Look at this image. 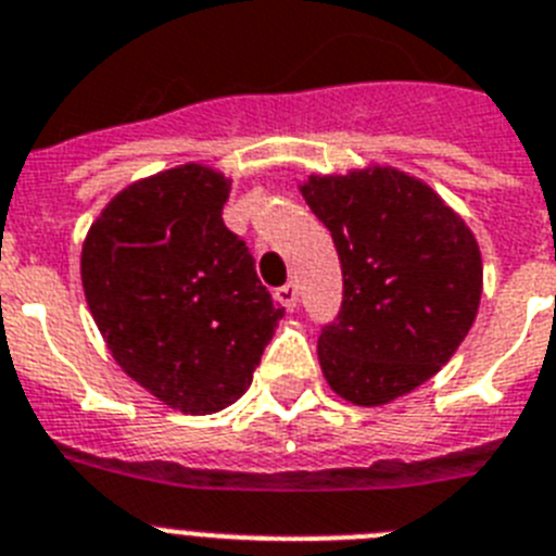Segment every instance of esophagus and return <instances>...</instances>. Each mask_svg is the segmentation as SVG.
<instances>
[{
	"instance_id": "esophagus-1",
	"label": "esophagus",
	"mask_w": 556,
	"mask_h": 556,
	"mask_svg": "<svg viewBox=\"0 0 556 556\" xmlns=\"http://www.w3.org/2000/svg\"><path fill=\"white\" fill-rule=\"evenodd\" d=\"M275 301L281 306H287V309H295L298 306V283L289 281L283 283V287L275 289Z\"/></svg>"
}]
</instances>
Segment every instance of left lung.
Masks as SVG:
<instances>
[{"mask_svg": "<svg viewBox=\"0 0 556 556\" xmlns=\"http://www.w3.org/2000/svg\"><path fill=\"white\" fill-rule=\"evenodd\" d=\"M301 195L332 232L343 304L320 329L334 394L383 406L438 375L477 318L483 261L475 232L420 178L394 167L309 176Z\"/></svg>", "mask_w": 556, "mask_h": 556, "instance_id": "obj_1", "label": "left lung"}]
</instances>
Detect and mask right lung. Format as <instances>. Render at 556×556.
Returning <instances> with one entry per match:
<instances>
[{
    "label": "right lung",
    "instance_id": "obj_1",
    "mask_svg": "<svg viewBox=\"0 0 556 556\" xmlns=\"http://www.w3.org/2000/svg\"><path fill=\"white\" fill-rule=\"evenodd\" d=\"M229 178L181 164L122 190L81 247L87 306L116 364L185 415H213L252 383L283 306L224 227Z\"/></svg>",
    "mask_w": 556,
    "mask_h": 556
}]
</instances>
